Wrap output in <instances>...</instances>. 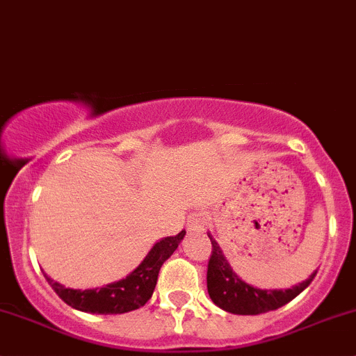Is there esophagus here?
I'll list each match as a JSON object with an SVG mask.
<instances>
[{"mask_svg":"<svg viewBox=\"0 0 356 356\" xmlns=\"http://www.w3.org/2000/svg\"><path fill=\"white\" fill-rule=\"evenodd\" d=\"M204 227H207V217H204L203 213H200V211H195V213H191L188 217V229H191V231H204Z\"/></svg>","mask_w":356,"mask_h":356,"instance_id":"34e87169","label":"esophagus"}]
</instances>
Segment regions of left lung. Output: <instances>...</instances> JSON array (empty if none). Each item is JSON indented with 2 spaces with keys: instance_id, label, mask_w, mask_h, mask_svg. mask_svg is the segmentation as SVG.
<instances>
[{
  "instance_id": "8db88e82",
  "label": "left lung",
  "mask_w": 356,
  "mask_h": 356,
  "mask_svg": "<svg viewBox=\"0 0 356 356\" xmlns=\"http://www.w3.org/2000/svg\"><path fill=\"white\" fill-rule=\"evenodd\" d=\"M211 241V254L208 260L207 270V288L211 301L222 310L236 315H258L265 312L277 310L284 307L291 300L298 296L303 289L310 286L315 274L310 275L301 284L293 286L289 289H258L246 284L245 281L236 275L229 261L225 260L220 246L208 234Z\"/></svg>"
}]
</instances>
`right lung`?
<instances>
[{
  "instance_id": "right-lung-1",
  "label": "right lung",
  "mask_w": 356,
  "mask_h": 356,
  "mask_svg": "<svg viewBox=\"0 0 356 356\" xmlns=\"http://www.w3.org/2000/svg\"><path fill=\"white\" fill-rule=\"evenodd\" d=\"M184 236L186 231H181L177 236H170V238H163L161 241H158L146 254L145 260L127 277L106 284L105 288L84 291L72 289L53 281L46 274L44 277L53 291L75 310L102 315L127 314V312L138 310L139 307H145L148 303L155 291L161 265L177 250L179 243L184 239Z\"/></svg>"
}]
</instances>
